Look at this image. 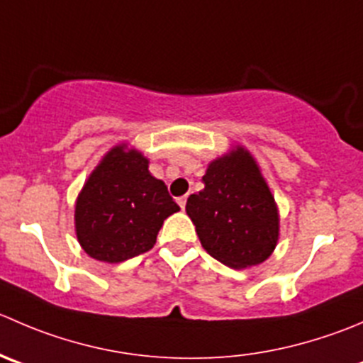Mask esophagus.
I'll return each mask as SVG.
<instances>
[{"label": "esophagus", "mask_w": 363, "mask_h": 363, "mask_svg": "<svg viewBox=\"0 0 363 363\" xmlns=\"http://www.w3.org/2000/svg\"><path fill=\"white\" fill-rule=\"evenodd\" d=\"M186 200H188V196H179V199H177V203H179V206H181V209H184V207H186Z\"/></svg>", "instance_id": "34e87169"}]
</instances>
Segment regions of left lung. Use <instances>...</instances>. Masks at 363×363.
Returning a JSON list of instances; mask_svg holds the SVG:
<instances>
[{
  "label": "left lung",
  "mask_w": 363,
  "mask_h": 363,
  "mask_svg": "<svg viewBox=\"0 0 363 363\" xmlns=\"http://www.w3.org/2000/svg\"><path fill=\"white\" fill-rule=\"evenodd\" d=\"M202 181L206 188L189 195L186 213L203 250L234 269L264 262L279 241V211L248 150L218 157Z\"/></svg>",
  "instance_id": "8db88e82"
}]
</instances>
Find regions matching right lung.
<instances>
[{"mask_svg": "<svg viewBox=\"0 0 363 363\" xmlns=\"http://www.w3.org/2000/svg\"><path fill=\"white\" fill-rule=\"evenodd\" d=\"M179 209L164 182L150 175L149 161L118 145L77 196V241L92 259L122 262L149 252L163 221Z\"/></svg>", "mask_w": 363, "mask_h": 363, "instance_id": "right-lung-1", "label": "right lung"}]
</instances>
